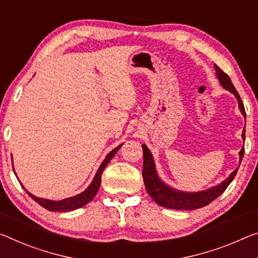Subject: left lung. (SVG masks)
<instances>
[{
	"mask_svg": "<svg viewBox=\"0 0 258 258\" xmlns=\"http://www.w3.org/2000/svg\"><path fill=\"white\" fill-rule=\"evenodd\" d=\"M215 70L216 76H217V79L219 80L220 85H222L226 91L232 93L233 95L235 96V99L238 100L240 111L243 114V117L246 118V111H244L243 103L240 99L238 92H236V89L234 88V86H233L230 77L220 70L217 65H215ZM244 133H246V127L242 131L243 141L244 139H246ZM142 150H144V170H142V177H144L146 189L150 195V198L153 199L158 206L169 208V209L194 210L206 207L207 204H209L210 202L214 201V200L217 199L220 194L224 193V190L226 189L228 185L233 181V179H234L239 169V167L235 169L226 179H225V180L218 183V185L212 186L210 188H208V189L200 191H185L180 189H175V188L169 186L167 183L163 181L157 173L153 154L150 153L148 147L146 145H142ZM243 153L244 148L241 149L239 153V166L241 161H242Z\"/></svg>",
	"mask_w": 258,
	"mask_h": 258,
	"instance_id": "8db88e82",
	"label": "left lung"
}]
</instances>
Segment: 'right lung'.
Listing matches in <instances>:
<instances>
[{
	"label": "right lung",
	"instance_id": "add662e5",
	"mask_svg": "<svg viewBox=\"0 0 258 258\" xmlns=\"http://www.w3.org/2000/svg\"><path fill=\"white\" fill-rule=\"evenodd\" d=\"M122 146L119 145L116 148L112 149L110 153L107 155V157L104 158V161L101 163V165L99 167V170L96 171L95 173V177L93 178L92 182L89 183V186L86 188L84 191H81L80 194H77L75 196H71V198H67L64 200H60V201H54V200H48V199H42V198H36L35 195L31 194L30 191L26 190V188L24 187L22 183V187L25 189L26 193L31 196L32 199L34 200L35 202H38L41 207H43L44 209H47L49 211H58V212H67V211H72V210H76V209H79V208H83L86 204L89 203L94 199V196L96 195L97 190H99L100 185H101V175L102 172H103V170L105 169V166L109 164V162L111 161V158L116 155V153L118 150L120 149V147ZM11 162H12V157H11ZM14 172H15V169H14ZM16 174V172H15ZM16 177H17V174H16Z\"/></svg>",
	"mask_w": 258,
	"mask_h": 258
}]
</instances>
